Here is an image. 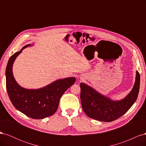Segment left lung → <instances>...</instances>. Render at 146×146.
<instances>
[{"mask_svg":"<svg viewBox=\"0 0 146 146\" xmlns=\"http://www.w3.org/2000/svg\"><path fill=\"white\" fill-rule=\"evenodd\" d=\"M140 76L136 71V80L130 93L125 99L113 101L101 95L86 84H80V99L82 108L90 118L102 122H111L123 115L138 98Z\"/></svg>","mask_w":146,"mask_h":146,"instance_id":"left-lung-1","label":"left lung"}]
</instances>
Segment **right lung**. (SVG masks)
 Returning a JSON list of instances; mask_svg holds the SVG:
<instances>
[{"label": "right lung", "instance_id": "right-lung-1", "mask_svg": "<svg viewBox=\"0 0 146 146\" xmlns=\"http://www.w3.org/2000/svg\"><path fill=\"white\" fill-rule=\"evenodd\" d=\"M13 54L6 68V88L13 106L26 116L35 119L53 115L58 107L61 97L76 80L74 77L58 80L39 90H26L15 81L12 72L13 64L24 48Z\"/></svg>", "mask_w": 146, "mask_h": 146}]
</instances>
